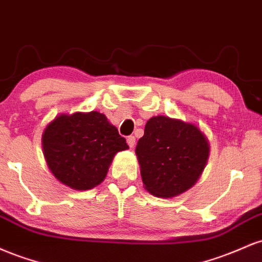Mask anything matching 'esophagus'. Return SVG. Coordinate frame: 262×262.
Returning a JSON list of instances; mask_svg holds the SVG:
<instances>
[{
	"instance_id": "34e87169",
	"label": "esophagus",
	"mask_w": 262,
	"mask_h": 262,
	"mask_svg": "<svg viewBox=\"0 0 262 262\" xmlns=\"http://www.w3.org/2000/svg\"><path fill=\"white\" fill-rule=\"evenodd\" d=\"M127 143H128V145L130 146V148H133V146L135 145V137H134V135H129V137L127 138Z\"/></svg>"
}]
</instances>
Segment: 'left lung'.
I'll return each instance as SVG.
<instances>
[{"mask_svg":"<svg viewBox=\"0 0 262 262\" xmlns=\"http://www.w3.org/2000/svg\"><path fill=\"white\" fill-rule=\"evenodd\" d=\"M135 154L144 187L155 197L169 198L197 182L208 160L209 143L194 124L156 116L146 122Z\"/></svg>","mask_w":262,"mask_h":262,"instance_id":"left-lung-1","label":"left lung"}]
</instances>
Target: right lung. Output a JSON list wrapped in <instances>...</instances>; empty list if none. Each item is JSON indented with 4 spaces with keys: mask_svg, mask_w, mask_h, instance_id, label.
Wrapping results in <instances>:
<instances>
[{
    "mask_svg": "<svg viewBox=\"0 0 262 262\" xmlns=\"http://www.w3.org/2000/svg\"><path fill=\"white\" fill-rule=\"evenodd\" d=\"M41 143L53 175L77 191L100 185L114 155L128 149L118 129L96 111L56 117L45 128Z\"/></svg>",
    "mask_w": 262,
    "mask_h": 262,
    "instance_id": "add662e5",
    "label": "right lung"
}]
</instances>
